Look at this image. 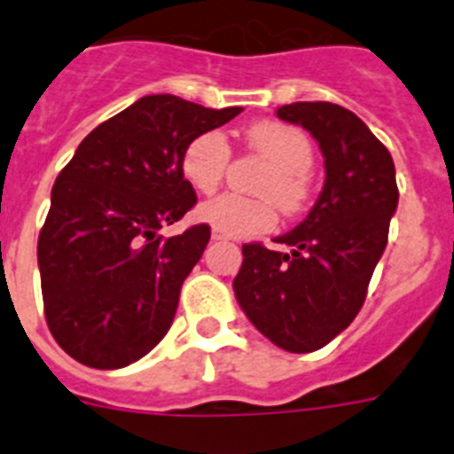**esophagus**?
I'll use <instances>...</instances> for the list:
<instances>
[{
	"mask_svg": "<svg viewBox=\"0 0 454 454\" xmlns=\"http://www.w3.org/2000/svg\"><path fill=\"white\" fill-rule=\"evenodd\" d=\"M211 239H214V240H224V236L220 234V231H214V234H211Z\"/></svg>",
	"mask_w": 454,
	"mask_h": 454,
	"instance_id": "obj_1",
	"label": "esophagus"
}]
</instances>
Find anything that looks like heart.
<instances>
[{
	"instance_id": "heart-1",
	"label": "heart",
	"mask_w": 454,
	"mask_h": 454,
	"mask_svg": "<svg viewBox=\"0 0 454 454\" xmlns=\"http://www.w3.org/2000/svg\"><path fill=\"white\" fill-rule=\"evenodd\" d=\"M252 150L272 163V172L259 184L268 198H247L239 192H223L200 204L198 218L223 236L250 239L270 231L277 224V200L286 211H295L307 200V172L314 166V145L304 131L282 122H256L246 129ZM231 161L230 143L220 131L192 136L182 152V175L195 191L211 192L223 182Z\"/></svg>"
}]
</instances>
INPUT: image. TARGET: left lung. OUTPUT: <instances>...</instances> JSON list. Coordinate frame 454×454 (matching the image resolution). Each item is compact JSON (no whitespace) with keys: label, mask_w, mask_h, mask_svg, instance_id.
Masks as SVG:
<instances>
[{"label":"left lung","mask_w":454,"mask_h":454,"mask_svg":"<svg viewBox=\"0 0 454 454\" xmlns=\"http://www.w3.org/2000/svg\"><path fill=\"white\" fill-rule=\"evenodd\" d=\"M277 118L302 124L325 156V186L307 218L277 236L291 252L243 246L234 293L250 323L288 352H314L346 330L366 300L398 207L387 147L352 111L295 102Z\"/></svg>","instance_id":"1"}]
</instances>
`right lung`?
<instances>
[{"label": "right lung", "mask_w": 454, "mask_h": 454, "mask_svg": "<svg viewBox=\"0 0 454 454\" xmlns=\"http://www.w3.org/2000/svg\"><path fill=\"white\" fill-rule=\"evenodd\" d=\"M240 111L147 95L95 127L59 172L38 266L47 327L72 359L129 366L168 334L184 279L211 239L208 224L159 234L198 202L182 152Z\"/></svg>", "instance_id": "1"}]
</instances>
